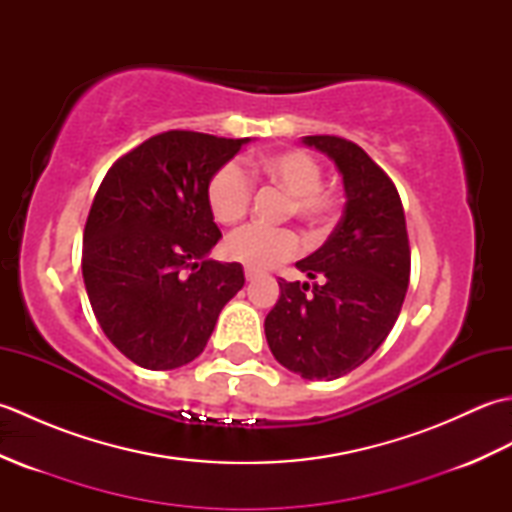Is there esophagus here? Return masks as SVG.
<instances>
[{
	"label": "esophagus",
	"instance_id": "obj_1",
	"mask_svg": "<svg viewBox=\"0 0 512 512\" xmlns=\"http://www.w3.org/2000/svg\"><path fill=\"white\" fill-rule=\"evenodd\" d=\"M244 275H246V281H255L259 277V273H257V270H253V268H246Z\"/></svg>",
	"mask_w": 512,
	"mask_h": 512
}]
</instances>
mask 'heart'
<instances>
[{
    "label": "heart",
    "mask_w": 512,
    "mask_h": 512,
    "mask_svg": "<svg viewBox=\"0 0 512 512\" xmlns=\"http://www.w3.org/2000/svg\"><path fill=\"white\" fill-rule=\"evenodd\" d=\"M259 171L279 184L290 195L288 215H299L310 224H325L336 211V198L321 187L323 169L317 160L301 149L277 151L259 162ZM209 206L220 224H237L244 220L253 182L237 162H226L213 173L209 182ZM301 248L299 235L292 228L246 226L224 242V253L233 262L264 270L295 257Z\"/></svg>",
    "instance_id": "b5f03b06"
}]
</instances>
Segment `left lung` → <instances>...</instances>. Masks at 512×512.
<instances>
[{
    "instance_id": "obj_1",
    "label": "left lung",
    "mask_w": 512,
    "mask_h": 512,
    "mask_svg": "<svg viewBox=\"0 0 512 512\" xmlns=\"http://www.w3.org/2000/svg\"><path fill=\"white\" fill-rule=\"evenodd\" d=\"M343 178L345 206L325 244L297 262L308 281H279L264 321L270 352L308 380L350 374L394 328L409 286L411 250L400 195L365 151L339 136H303Z\"/></svg>"
}]
</instances>
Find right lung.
<instances>
[{
    "mask_svg": "<svg viewBox=\"0 0 512 512\" xmlns=\"http://www.w3.org/2000/svg\"><path fill=\"white\" fill-rule=\"evenodd\" d=\"M250 138L158 134L105 173L83 231V281L94 317L129 361L176 369L200 356L242 264L209 259L222 237L209 182Z\"/></svg>",
    "mask_w": 512,
    "mask_h": 512,
    "instance_id": "1",
    "label": "right lung"
}]
</instances>
